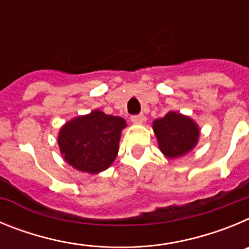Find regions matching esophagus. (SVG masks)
Returning a JSON list of instances; mask_svg holds the SVG:
<instances>
[{
  "label": "esophagus",
  "instance_id": "34e87169",
  "mask_svg": "<svg viewBox=\"0 0 249 249\" xmlns=\"http://www.w3.org/2000/svg\"><path fill=\"white\" fill-rule=\"evenodd\" d=\"M144 120H146V117H144L143 114H137V116H132L131 117L132 123H135V124H142Z\"/></svg>",
  "mask_w": 249,
  "mask_h": 249
}]
</instances>
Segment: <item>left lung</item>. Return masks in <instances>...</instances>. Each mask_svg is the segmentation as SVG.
<instances>
[{"label": "left lung", "instance_id": "8db88e82", "mask_svg": "<svg viewBox=\"0 0 249 249\" xmlns=\"http://www.w3.org/2000/svg\"><path fill=\"white\" fill-rule=\"evenodd\" d=\"M152 124L160 151L169 160L190 153L198 143L201 129L188 116L169 111L164 117L153 121Z\"/></svg>", "mask_w": 249, "mask_h": 249}]
</instances>
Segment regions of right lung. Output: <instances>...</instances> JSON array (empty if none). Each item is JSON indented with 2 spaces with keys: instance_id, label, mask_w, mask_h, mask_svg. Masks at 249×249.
<instances>
[{
  "instance_id": "add662e5",
  "label": "right lung",
  "mask_w": 249,
  "mask_h": 249,
  "mask_svg": "<svg viewBox=\"0 0 249 249\" xmlns=\"http://www.w3.org/2000/svg\"><path fill=\"white\" fill-rule=\"evenodd\" d=\"M126 121L100 109L72 118L58 132L59 151L70 166L96 175L108 168L118 153L121 133Z\"/></svg>"
}]
</instances>
